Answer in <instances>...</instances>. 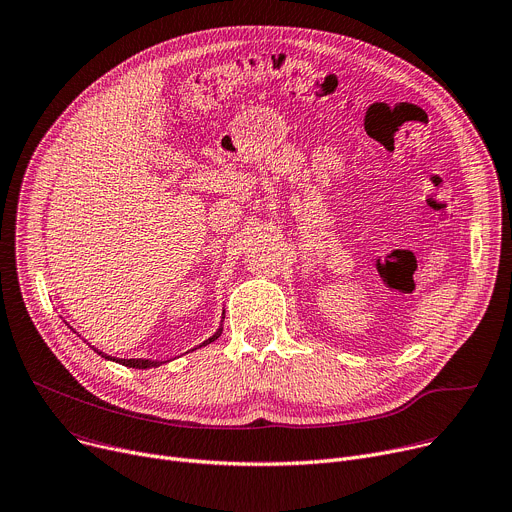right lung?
<instances>
[{"mask_svg":"<svg viewBox=\"0 0 512 512\" xmlns=\"http://www.w3.org/2000/svg\"><path fill=\"white\" fill-rule=\"evenodd\" d=\"M221 332H223V320H221V324H219L217 332H215L211 338H207L205 342H201V344L196 346V348H203V346H207V344L215 342V340L221 336ZM196 348H192V350H196ZM100 355H102V352H100ZM119 363H121V365H125V367H133V369H151V367H160V365H164V363H168V361H153V359H121Z\"/></svg>","mask_w":512,"mask_h":512,"instance_id":"1","label":"right lung"}]
</instances>
